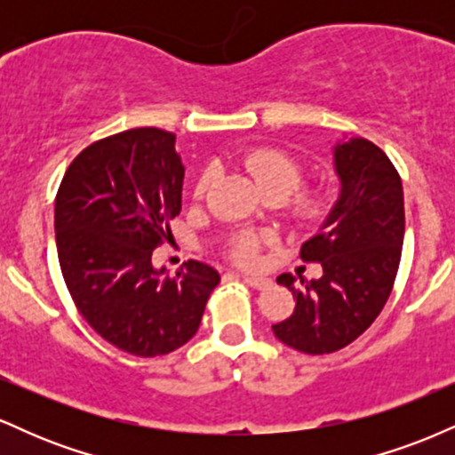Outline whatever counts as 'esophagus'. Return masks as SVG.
Wrapping results in <instances>:
<instances>
[{
    "label": "esophagus",
    "instance_id": "obj_1",
    "mask_svg": "<svg viewBox=\"0 0 455 455\" xmlns=\"http://www.w3.org/2000/svg\"><path fill=\"white\" fill-rule=\"evenodd\" d=\"M242 278H243L245 284L252 286V289H257V291H265V289H269V286H271L269 278H259V275H242Z\"/></svg>",
    "mask_w": 455,
    "mask_h": 455
}]
</instances>
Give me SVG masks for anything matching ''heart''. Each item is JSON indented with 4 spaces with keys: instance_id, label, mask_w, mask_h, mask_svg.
<instances>
[{
    "instance_id": "heart-1",
    "label": "heart",
    "mask_w": 455,
    "mask_h": 455,
    "mask_svg": "<svg viewBox=\"0 0 455 455\" xmlns=\"http://www.w3.org/2000/svg\"><path fill=\"white\" fill-rule=\"evenodd\" d=\"M242 166L250 180L257 184L269 201H284L286 213L299 224L318 220L327 210V196L321 190H297L304 180V164L289 151L278 148H254L242 156ZM216 180L213 169H203L195 181V196L203 198ZM260 237L257 235H237L228 254L242 265H252L259 259Z\"/></svg>"
}]
</instances>
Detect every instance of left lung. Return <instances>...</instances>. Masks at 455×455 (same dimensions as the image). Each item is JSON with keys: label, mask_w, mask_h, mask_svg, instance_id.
<instances>
[{"label": "left lung", "mask_w": 455, "mask_h": 455, "mask_svg": "<svg viewBox=\"0 0 455 455\" xmlns=\"http://www.w3.org/2000/svg\"><path fill=\"white\" fill-rule=\"evenodd\" d=\"M333 164L340 196L299 252L306 263H321L323 275L301 280L304 289L291 274L278 275L297 301L293 315L271 329L306 355L340 351L372 325L394 289L404 242V192L385 151L348 139L333 148Z\"/></svg>", "instance_id": "1"}]
</instances>
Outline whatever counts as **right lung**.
Wrapping results in <instances>:
<instances>
[{
    "label": "right lung",
    "mask_w": 455,
    "mask_h": 455,
    "mask_svg": "<svg viewBox=\"0 0 455 455\" xmlns=\"http://www.w3.org/2000/svg\"><path fill=\"white\" fill-rule=\"evenodd\" d=\"M181 186L175 134L134 128L83 149L57 190V257L68 291L98 336L137 357L184 347L220 282L201 260H188L173 278L151 263L181 212Z\"/></svg>",
    "instance_id": "right-lung-1"
}]
</instances>
